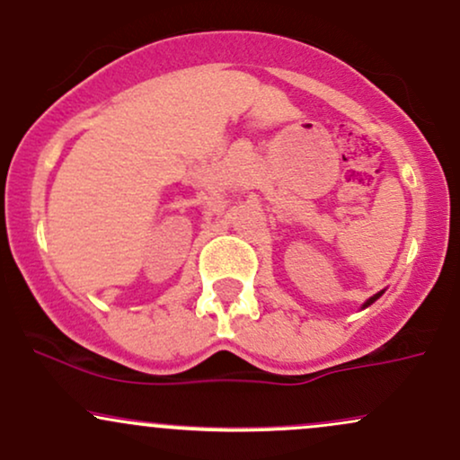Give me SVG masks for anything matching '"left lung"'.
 Listing matches in <instances>:
<instances>
[{"mask_svg": "<svg viewBox=\"0 0 460 460\" xmlns=\"http://www.w3.org/2000/svg\"><path fill=\"white\" fill-rule=\"evenodd\" d=\"M380 296H383V291H380V293H376V296H374V297H369V299H367V302H365V306H369V304H371V302H376V299H378Z\"/></svg>", "mask_w": 460, "mask_h": 460, "instance_id": "obj_1", "label": "left lung"}]
</instances>
